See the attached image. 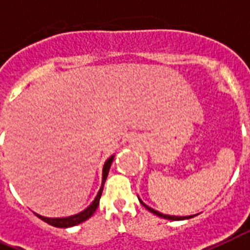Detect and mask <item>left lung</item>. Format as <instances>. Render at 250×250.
Masks as SVG:
<instances>
[{
	"mask_svg": "<svg viewBox=\"0 0 250 250\" xmlns=\"http://www.w3.org/2000/svg\"><path fill=\"white\" fill-rule=\"evenodd\" d=\"M140 200V199H139ZM140 203H141V204H143L144 207H145L146 209L147 210H150V212L151 213H154V214H155V216H158V217H162V218H166V220H172V221H181V220H188V218H192V217L194 216H184V217H178V216H169V214H163V213H160V212H158V210H155V209H153V208H150V207H147L145 204V203L143 202V200H140ZM196 216V214H195Z\"/></svg>",
	"mask_w": 250,
	"mask_h": 250,
	"instance_id": "1",
	"label": "left lung"
}]
</instances>
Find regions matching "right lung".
<instances>
[{
	"label": "right lung",
	"mask_w": 250,
	"mask_h": 250,
	"mask_svg": "<svg viewBox=\"0 0 250 250\" xmlns=\"http://www.w3.org/2000/svg\"><path fill=\"white\" fill-rule=\"evenodd\" d=\"M114 160V155H111L109 159L105 162L104 164V168H103V182H101V188L97 192L96 198L91 203L90 206L87 207L86 209L82 210V212L77 213L74 216H69V217H62V218H48V217H43L41 216V214H37V213H34L38 218H41L42 221H44L46 224L51 225V226L55 227H62V229H66V227H72V226H76V225L82 224L83 221L88 220L91 216H92L95 210H96L97 206H99V203H100V198H101V194H103V188H104V184L106 181V177H107V173H109V169H110V166H111V162Z\"/></svg>",
	"instance_id": "obj_1"
}]
</instances>
